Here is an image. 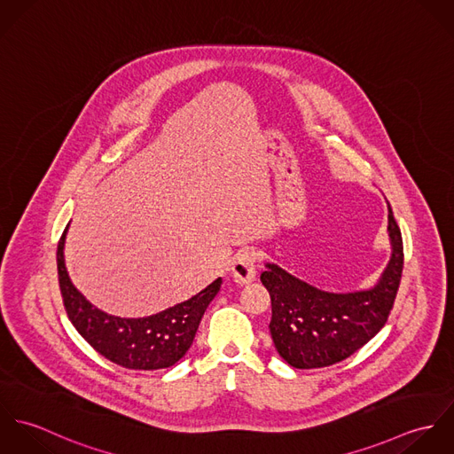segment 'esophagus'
Listing matches in <instances>:
<instances>
[{
    "instance_id": "esophagus-1",
    "label": "esophagus",
    "mask_w": 454,
    "mask_h": 454,
    "mask_svg": "<svg viewBox=\"0 0 454 454\" xmlns=\"http://www.w3.org/2000/svg\"><path fill=\"white\" fill-rule=\"evenodd\" d=\"M255 252L252 250H241L236 254V257L232 260V278L236 283L239 285H247L252 283L257 276V267H255Z\"/></svg>"
}]
</instances>
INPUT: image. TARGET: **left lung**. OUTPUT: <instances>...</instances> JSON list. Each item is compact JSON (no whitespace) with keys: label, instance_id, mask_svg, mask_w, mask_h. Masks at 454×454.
Masks as SVG:
<instances>
[{"label":"left lung","instance_id":"8db88e82","mask_svg":"<svg viewBox=\"0 0 454 454\" xmlns=\"http://www.w3.org/2000/svg\"><path fill=\"white\" fill-rule=\"evenodd\" d=\"M393 254L381 281L364 292H322L278 265L260 274L270 295V337L279 356L295 369H320L346 360L388 320L403 269L402 234L388 207Z\"/></svg>","mask_w":454,"mask_h":454}]
</instances>
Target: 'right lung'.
I'll list each match as a JSON object with an SVG mask.
<instances>
[{
	"instance_id": "add662e5",
	"label": "right lung",
	"mask_w": 454,
	"mask_h": 454,
	"mask_svg": "<svg viewBox=\"0 0 454 454\" xmlns=\"http://www.w3.org/2000/svg\"><path fill=\"white\" fill-rule=\"evenodd\" d=\"M67 231V227H66ZM66 231L58 245V276L66 313L78 333L105 358L130 371L175 365L192 346L197 326L222 286L215 279L192 299L146 318H119L96 309L71 285L65 265Z\"/></svg>"
}]
</instances>
